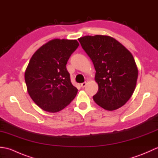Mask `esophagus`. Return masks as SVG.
<instances>
[{
    "mask_svg": "<svg viewBox=\"0 0 158 158\" xmlns=\"http://www.w3.org/2000/svg\"><path fill=\"white\" fill-rule=\"evenodd\" d=\"M86 84H87V82L86 81H85L84 83H82L81 84V88H84V87H85V85H86Z\"/></svg>",
    "mask_w": 158,
    "mask_h": 158,
    "instance_id": "esophagus-1",
    "label": "esophagus"
}]
</instances>
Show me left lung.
<instances>
[{
	"mask_svg": "<svg viewBox=\"0 0 158 158\" xmlns=\"http://www.w3.org/2000/svg\"><path fill=\"white\" fill-rule=\"evenodd\" d=\"M78 40L96 70L98 91L93 96L94 102L108 110L122 107L132 96L138 78L132 53L109 36H85Z\"/></svg>",
	"mask_w": 158,
	"mask_h": 158,
	"instance_id": "8db88e82",
	"label": "left lung"
}]
</instances>
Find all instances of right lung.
Listing matches in <instances>:
<instances>
[{"instance_id": "right-lung-1", "label": "right lung", "mask_w": 158, "mask_h": 158, "mask_svg": "<svg viewBox=\"0 0 158 158\" xmlns=\"http://www.w3.org/2000/svg\"><path fill=\"white\" fill-rule=\"evenodd\" d=\"M79 45L77 40H51L36 50L25 71L28 94L36 105L49 113L64 109L77 89L70 81L66 65Z\"/></svg>"}]
</instances>
